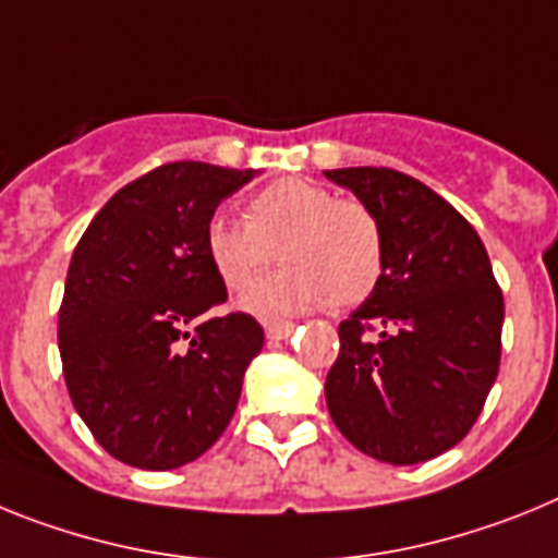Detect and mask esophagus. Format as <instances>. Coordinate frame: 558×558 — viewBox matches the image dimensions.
Masks as SVG:
<instances>
[{
    "mask_svg": "<svg viewBox=\"0 0 558 558\" xmlns=\"http://www.w3.org/2000/svg\"><path fill=\"white\" fill-rule=\"evenodd\" d=\"M294 331V323H266V339L269 342H280V339H289Z\"/></svg>",
    "mask_w": 558,
    "mask_h": 558,
    "instance_id": "esophagus-1",
    "label": "esophagus"
}]
</instances>
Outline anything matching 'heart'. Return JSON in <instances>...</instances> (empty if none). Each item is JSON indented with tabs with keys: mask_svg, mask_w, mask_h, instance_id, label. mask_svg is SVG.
Instances as JSON below:
<instances>
[{
	"mask_svg": "<svg viewBox=\"0 0 558 558\" xmlns=\"http://www.w3.org/2000/svg\"><path fill=\"white\" fill-rule=\"evenodd\" d=\"M239 221L216 213L205 252L221 283L241 292L280 250L286 269L260 280L241 306L264 319L333 306H360L385 275V227L362 198L337 196L312 179H280L246 202Z\"/></svg>",
	"mask_w": 558,
	"mask_h": 558,
	"instance_id": "obj_1",
	"label": "heart"
}]
</instances>
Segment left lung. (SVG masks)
Segmentation results:
<instances>
[{"instance_id": "1", "label": "left lung", "mask_w": 558, "mask_h": 558, "mask_svg": "<svg viewBox=\"0 0 558 558\" xmlns=\"http://www.w3.org/2000/svg\"><path fill=\"white\" fill-rule=\"evenodd\" d=\"M326 177L376 210L387 244L376 292L339 323L328 413L360 452L424 463L466 438L497 379L500 286L481 235L424 182L393 168Z\"/></svg>"}]
</instances>
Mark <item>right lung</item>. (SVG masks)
I'll list each match as a JSON object with an SVG mask.
<instances>
[{"instance_id": "1", "label": "right lung", "mask_w": 558, "mask_h": 558, "mask_svg": "<svg viewBox=\"0 0 558 558\" xmlns=\"http://www.w3.org/2000/svg\"><path fill=\"white\" fill-rule=\"evenodd\" d=\"M255 171L168 162L120 187L72 252L58 351L77 415L129 466L179 469L221 438L264 328L219 314L205 227Z\"/></svg>"}]
</instances>
